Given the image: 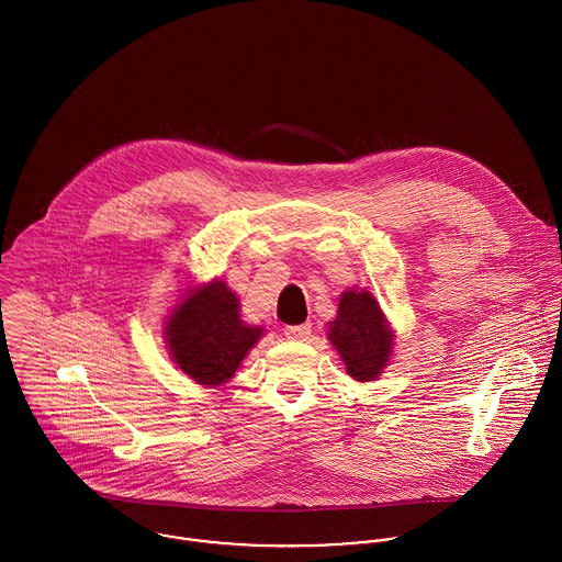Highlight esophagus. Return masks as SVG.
Returning <instances> with one entry per match:
<instances>
[{"instance_id":"esophagus-1","label":"esophagus","mask_w":562,"mask_h":562,"mask_svg":"<svg viewBox=\"0 0 562 562\" xmlns=\"http://www.w3.org/2000/svg\"><path fill=\"white\" fill-rule=\"evenodd\" d=\"M310 333H312V324H310V322H305V324H294V326H288V328H285V337L292 339V341H303V339L310 337Z\"/></svg>"}]
</instances>
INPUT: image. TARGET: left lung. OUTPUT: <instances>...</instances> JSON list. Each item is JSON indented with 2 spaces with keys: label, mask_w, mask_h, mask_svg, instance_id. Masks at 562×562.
<instances>
[{
  "label": "left lung",
  "mask_w": 562,
  "mask_h": 562,
  "mask_svg": "<svg viewBox=\"0 0 562 562\" xmlns=\"http://www.w3.org/2000/svg\"><path fill=\"white\" fill-rule=\"evenodd\" d=\"M326 337L346 366V372L359 381H376L394 355L396 330L383 314L370 290L350 288L341 292L337 316L328 322Z\"/></svg>",
  "instance_id": "obj_1"
}]
</instances>
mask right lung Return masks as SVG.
<instances>
[{
    "mask_svg": "<svg viewBox=\"0 0 562 562\" xmlns=\"http://www.w3.org/2000/svg\"><path fill=\"white\" fill-rule=\"evenodd\" d=\"M161 335L172 363L196 385L218 387L234 379L263 328L241 321L240 299L212 279L188 288L161 322Z\"/></svg>",
    "mask_w": 562,
    "mask_h": 562,
    "instance_id": "1",
    "label": "right lung"
}]
</instances>
